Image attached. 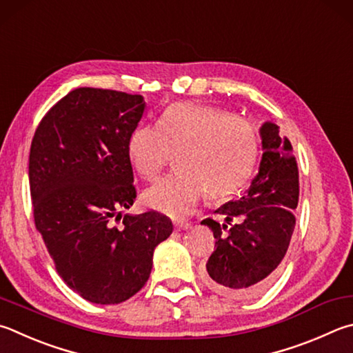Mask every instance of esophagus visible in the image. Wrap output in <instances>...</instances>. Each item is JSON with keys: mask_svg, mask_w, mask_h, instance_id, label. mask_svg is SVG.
<instances>
[{"mask_svg": "<svg viewBox=\"0 0 353 353\" xmlns=\"http://www.w3.org/2000/svg\"><path fill=\"white\" fill-rule=\"evenodd\" d=\"M174 228L176 230H188V228H191V223L190 222H183V221H176L174 222Z\"/></svg>", "mask_w": 353, "mask_h": 353, "instance_id": "esophagus-1", "label": "esophagus"}]
</instances>
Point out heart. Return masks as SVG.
<instances>
[{"mask_svg": "<svg viewBox=\"0 0 353 353\" xmlns=\"http://www.w3.org/2000/svg\"><path fill=\"white\" fill-rule=\"evenodd\" d=\"M176 157V174L146 188L142 201L170 217H187L203 194L211 201L234 196L252 177L259 157V132L252 121L222 108L172 103L156 125H140L128 140V157L152 181Z\"/></svg>", "mask_w": 353, "mask_h": 353, "instance_id": "b5f03b06", "label": "heart"}]
</instances>
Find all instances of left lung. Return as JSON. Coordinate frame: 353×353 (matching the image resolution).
Masks as SVG:
<instances>
[{
    "label": "left lung",
    "instance_id": "left-lung-1",
    "mask_svg": "<svg viewBox=\"0 0 353 353\" xmlns=\"http://www.w3.org/2000/svg\"><path fill=\"white\" fill-rule=\"evenodd\" d=\"M261 137L264 152L258 176L239 201L216 210L227 223L202 221L216 239L202 278L211 290L230 299L254 298L267 290L279 273L296 223L299 172L290 140L268 121ZM233 219L240 222L232 224Z\"/></svg>",
    "mask_w": 353,
    "mask_h": 353
}]
</instances>
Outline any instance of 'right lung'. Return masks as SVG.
<instances>
[{
    "mask_svg": "<svg viewBox=\"0 0 353 353\" xmlns=\"http://www.w3.org/2000/svg\"><path fill=\"white\" fill-rule=\"evenodd\" d=\"M143 110L142 95L79 88L50 108L32 139L35 227L57 273L95 304L134 296L150 278L154 248L172 233L170 217L154 210L121 217L137 197L128 140Z\"/></svg>",
    "mask_w": 353,
    "mask_h": 353,
    "instance_id": "right-lung-1",
    "label": "right lung"
}]
</instances>
